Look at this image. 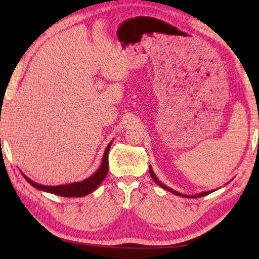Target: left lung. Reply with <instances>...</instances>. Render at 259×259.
Returning <instances> with one entry per match:
<instances>
[{"label": "left lung", "instance_id": "1", "mask_svg": "<svg viewBox=\"0 0 259 259\" xmlns=\"http://www.w3.org/2000/svg\"><path fill=\"white\" fill-rule=\"evenodd\" d=\"M150 175H151V177H152L153 181H154V182L157 184V185H159V186H161L162 188H163V190L168 191V192H171L172 194H175V195L183 196V198H192V199L201 198V196L207 195V194H209V193H211V192H213V191H214V190H212V191H207V192H201V193H199V194H196V195H185V194H182V193H178V192H176V191H174L172 188H170V187H168V186H165L164 184H162V183L159 181V179H157V177L155 176V174L153 172V170H152V168H151V165H150Z\"/></svg>", "mask_w": 259, "mask_h": 259}]
</instances>
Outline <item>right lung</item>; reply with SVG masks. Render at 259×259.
<instances>
[{
	"label": "right lung",
	"mask_w": 259,
	"mask_h": 259,
	"mask_svg": "<svg viewBox=\"0 0 259 259\" xmlns=\"http://www.w3.org/2000/svg\"><path fill=\"white\" fill-rule=\"evenodd\" d=\"M112 142L108 144L107 147L105 148L102 164L98 168L97 171L91 175L90 177L82 182L77 183H71V184H65V185H57V186H48V185H41V184L33 182L32 179H29L27 176H25L23 174L24 178L33 187L37 188L40 191H45L48 193H52V194L65 196V198H78V196H85L90 193H93L96 188H97L102 182L106 177L108 172V152L111 148Z\"/></svg>",
	"instance_id": "obj_1"
}]
</instances>
